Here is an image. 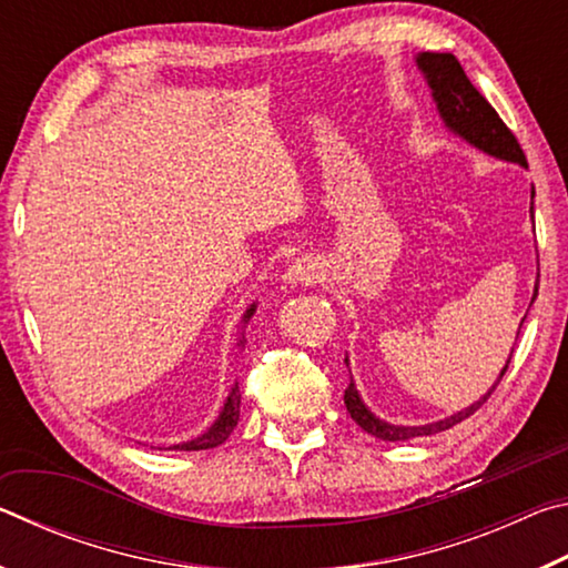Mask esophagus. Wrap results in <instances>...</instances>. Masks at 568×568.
Wrapping results in <instances>:
<instances>
[{"instance_id": "obj_1", "label": "esophagus", "mask_w": 568, "mask_h": 568, "mask_svg": "<svg viewBox=\"0 0 568 568\" xmlns=\"http://www.w3.org/2000/svg\"><path fill=\"white\" fill-rule=\"evenodd\" d=\"M285 281L291 285L315 283V281H318V263L311 261V257H297V261L291 267H287Z\"/></svg>"}]
</instances>
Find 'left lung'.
I'll list each match as a JSON object with an SVG mask.
<instances>
[{"mask_svg":"<svg viewBox=\"0 0 568 568\" xmlns=\"http://www.w3.org/2000/svg\"><path fill=\"white\" fill-rule=\"evenodd\" d=\"M416 62H418V70L426 74L428 88H430V92H434L436 108L450 132H456L458 138H464L474 148L484 150L486 155H494V158L506 160V162H518V165L526 168V155H524L521 145H518L516 134L506 128L504 120L498 118V112L491 108V104H488L484 94H480L474 84H470V80L464 72V67H460V62L454 54L450 52H423L416 57ZM531 197H534V192H531ZM531 215H534V203H531ZM536 293H538V287L534 291L531 303L536 301ZM345 363H348V358H345ZM508 363H511V358L506 361L501 376H498V381L494 383V388L488 390L484 398L476 400L474 406L454 413L450 418L426 423V426H393V423L376 418L368 408H365V403L361 400L358 390H355L353 381L348 383V388H345L343 400H345V408H348V413H351V418L358 423L365 434L376 436L381 440H408V438H418V436H434V434H440V430L454 428L456 423L468 418L470 413L484 406L486 398L491 396L498 383H501L504 373L508 371Z\"/></svg>","mask_w":568,"mask_h":568,"instance_id":"left-lung-1","label":"left lung"}]
</instances>
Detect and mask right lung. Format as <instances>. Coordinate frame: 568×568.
<instances>
[{
    "label": "right lung",
    "instance_id": "1",
    "mask_svg": "<svg viewBox=\"0 0 568 568\" xmlns=\"http://www.w3.org/2000/svg\"><path fill=\"white\" fill-rule=\"evenodd\" d=\"M253 311H255V305H250L247 313H245V318H243L245 323L250 321V315H253ZM237 418H240V390H237V383H235L233 390H230L227 400H225L223 410H220V416H217V420L213 423V426H210L203 436L192 438V440H187V444H178V446H172V448H175V450H205V448H215L220 444H225L227 436L233 434V428L237 426Z\"/></svg>",
    "mask_w": 568,
    "mask_h": 568
}]
</instances>
